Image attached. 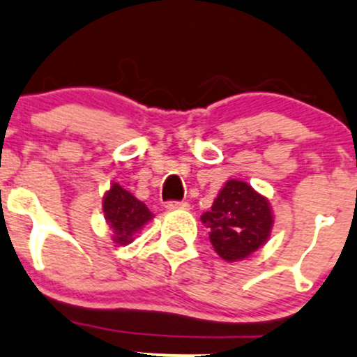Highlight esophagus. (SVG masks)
<instances>
[{
	"label": "esophagus",
	"mask_w": 357,
	"mask_h": 357,
	"mask_svg": "<svg viewBox=\"0 0 357 357\" xmlns=\"http://www.w3.org/2000/svg\"><path fill=\"white\" fill-rule=\"evenodd\" d=\"M165 208H167V210H187L189 204L183 203V201H167V203H165Z\"/></svg>",
	"instance_id": "obj_1"
}]
</instances>
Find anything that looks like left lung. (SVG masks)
<instances>
[{
	"instance_id": "8db88e82",
	"label": "left lung",
	"mask_w": 357,
	"mask_h": 357,
	"mask_svg": "<svg viewBox=\"0 0 357 357\" xmlns=\"http://www.w3.org/2000/svg\"><path fill=\"white\" fill-rule=\"evenodd\" d=\"M210 243L227 262L246 259L269 238L273 213L264 196L241 180H229L210 211L201 215Z\"/></svg>"
}]
</instances>
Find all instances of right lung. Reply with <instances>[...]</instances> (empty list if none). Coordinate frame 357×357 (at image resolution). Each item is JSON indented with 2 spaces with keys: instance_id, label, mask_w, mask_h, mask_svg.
Here are the masks:
<instances>
[{
  "instance_id": "obj_1",
  "label": "right lung",
  "mask_w": 357,
  "mask_h": 357,
  "mask_svg": "<svg viewBox=\"0 0 357 357\" xmlns=\"http://www.w3.org/2000/svg\"><path fill=\"white\" fill-rule=\"evenodd\" d=\"M102 208L105 220L116 234L114 241L119 245L132 241L133 232L142 229V225L154 217L142 201L123 189L119 183H112L109 192L104 196Z\"/></svg>"
}]
</instances>
